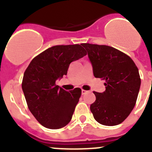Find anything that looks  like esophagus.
<instances>
[{"mask_svg": "<svg viewBox=\"0 0 152 152\" xmlns=\"http://www.w3.org/2000/svg\"><path fill=\"white\" fill-rule=\"evenodd\" d=\"M87 92H88V91H87V90H82V95L86 94V93H87Z\"/></svg>", "mask_w": 152, "mask_h": 152, "instance_id": "esophagus-1", "label": "esophagus"}]
</instances>
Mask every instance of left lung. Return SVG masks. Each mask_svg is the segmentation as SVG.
Masks as SVG:
<instances>
[{
    "instance_id": "8db88e82",
    "label": "left lung",
    "mask_w": 152,
    "mask_h": 152,
    "mask_svg": "<svg viewBox=\"0 0 152 152\" xmlns=\"http://www.w3.org/2000/svg\"><path fill=\"white\" fill-rule=\"evenodd\" d=\"M93 75L105 81L103 93L93 92L90 105L95 120L105 126L121 124L133 110L140 87L138 69L126 54L108 45L83 43Z\"/></svg>"
}]
</instances>
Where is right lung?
<instances>
[{"mask_svg":"<svg viewBox=\"0 0 152 152\" xmlns=\"http://www.w3.org/2000/svg\"><path fill=\"white\" fill-rule=\"evenodd\" d=\"M86 54L79 44L55 45L34 58L26 70L23 91L29 110L43 126L57 129L71 120L82 90L67 92L56 85V81L67 75L72 62Z\"/></svg>","mask_w":152,"mask_h":152,"instance_id":"1","label":"right lung"}]
</instances>
